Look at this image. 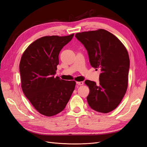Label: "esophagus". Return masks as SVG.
Masks as SVG:
<instances>
[{
  "label": "esophagus",
  "mask_w": 147,
  "mask_h": 147,
  "mask_svg": "<svg viewBox=\"0 0 147 147\" xmlns=\"http://www.w3.org/2000/svg\"><path fill=\"white\" fill-rule=\"evenodd\" d=\"M76 84L79 85H84V82H76Z\"/></svg>",
  "instance_id": "esophagus-1"
}]
</instances>
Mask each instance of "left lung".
I'll use <instances>...</instances> for the list:
<instances>
[{
  "label": "left lung",
  "instance_id": "obj_1",
  "mask_svg": "<svg viewBox=\"0 0 147 147\" xmlns=\"http://www.w3.org/2000/svg\"><path fill=\"white\" fill-rule=\"evenodd\" d=\"M75 37L87 50L92 67L101 71L99 84L85 81L90 88L88 104L94 111L109 113L119 105L127 90L129 59L127 49L104 29L79 32Z\"/></svg>",
  "mask_w": 147,
  "mask_h": 147
}]
</instances>
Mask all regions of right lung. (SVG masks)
I'll use <instances>...</instances> for the list:
<instances>
[{"mask_svg":"<svg viewBox=\"0 0 147 147\" xmlns=\"http://www.w3.org/2000/svg\"><path fill=\"white\" fill-rule=\"evenodd\" d=\"M73 36L74 34L42 37L31 43L22 56L19 65L21 87L41 115L50 117L61 113L75 88V81L54 77L59 53Z\"/></svg>","mask_w":147,"mask_h":147,"instance_id":"right-lung-1","label":"right lung"}]
</instances>
